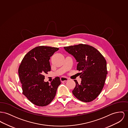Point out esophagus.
I'll use <instances>...</instances> for the list:
<instances>
[{"label":"esophagus","mask_w":128,"mask_h":128,"mask_svg":"<svg viewBox=\"0 0 128 128\" xmlns=\"http://www.w3.org/2000/svg\"><path fill=\"white\" fill-rule=\"evenodd\" d=\"M60 81L62 82H67L68 80V78H67L65 77H60Z\"/></svg>","instance_id":"obj_1"}]
</instances>
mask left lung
Wrapping results in <instances>:
<instances>
[{
    "mask_svg": "<svg viewBox=\"0 0 128 128\" xmlns=\"http://www.w3.org/2000/svg\"><path fill=\"white\" fill-rule=\"evenodd\" d=\"M65 50L73 56L77 62V69L82 78L80 84L76 80L72 93L80 100L93 101L100 93L107 74L106 61L94 48L84 44L64 47Z\"/></svg>",
    "mask_w": 128,
    "mask_h": 128,
    "instance_id": "1",
    "label": "left lung"
}]
</instances>
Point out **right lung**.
Here are the masks:
<instances>
[{
	"mask_svg": "<svg viewBox=\"0 0 128 128\" xmlns=\"http://www.w3.org/2000/svg\"><path fill=\"white\" fill-rule=\"evenodd\" d=\"M59 48L40 46L29 51L21 62L18 74L23 94L33 104L45 106L54 99L60 84L59 77L49 84L45 82L44 74L51 70L49 60Z\"/></svg>",
	"mask_w": 128,
	"mask_h": 128,
	"instance_id": "obj_1",
	"label": "right lung"
}]
</instances>
